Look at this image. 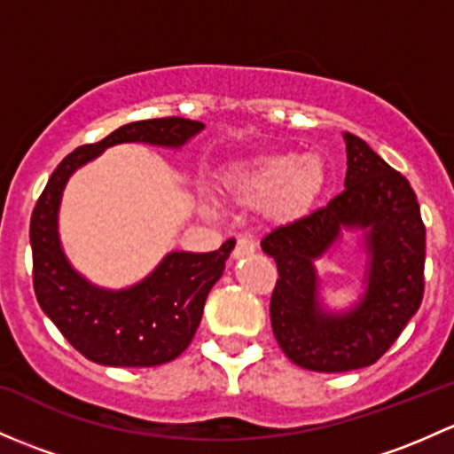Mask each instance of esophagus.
<instances>
[{"mask_svg":"<svg viewBox=\"0 0 454 454\" xmlns=\"http://www.w3.org/2000/svg\"><path fill=\"white\" fill-rule=\"evenodd\" d=\"M254 250H256V246L250 237H239L235 243V250H232V256H235V259H241V256L252 254Z\"/></svg>","mask_w":454,"mask_h":454,"instance_id":"esophagus-1","label":"esophagus"}]
</instances>
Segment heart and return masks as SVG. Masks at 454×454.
<instances>
[{"label": "heart", "instance_id": "b5f03b06", "mask_svg": "<svg viewBox=\"0 0 454 454\" xmlns=\"http://www.w3.org/2000/svg\"><path fill=\"white\" fill-rule=\"evenodd\" d=\"M326 184V167L319 156L274 154L250 165H237L223 176V187L241 202H270L280 219L302 217Z\"/></svg>", "mask_w": 454, "mask_h": 454}]
</instances>
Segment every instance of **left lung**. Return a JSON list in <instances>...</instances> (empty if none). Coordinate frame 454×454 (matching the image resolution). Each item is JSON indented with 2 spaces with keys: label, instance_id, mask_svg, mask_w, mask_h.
Masks as SVG:
<instances>
[{
  "label": "left lung",
  "instance_id": "8db88e82",
  "mask_svg": "<svg viewBox=\"0 0 454 454\" xmlns=\"http://www.w3.org/2000/svg\"><path fill=\"white\" fill-rule=\"evenodd\" d=\"M346 189L326 207L274 228L261 241L274 256L271 331L295 365L313 372L367 367L389 350L424 295L427 228L411 184L364 139L346 132ZM341 227H365L371 252L368 289L352 312L331 316L317 302L315 258Z\"/></svg>",
  "mask_w": 454,
  "mask_h": 454
}]
</instances>
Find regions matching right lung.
<instances>
[{
	"instance_id": "obj_1",
	"label": "right lung",
	"mask_w": 454,
	"mask_h": 454,
	"mask_svg": "<svg viewBox=\"0 0 454 454\" xmlns=\"http://www.w3.org/2000/svg\"><path fill=\"white\" fill-rule=\"evenodd\" d=\"M202 123L184 117L132 121L102 141L75 147L54 169L30 219L32 283L41 309L63 337L93 364L152 367L174 361L193 340L208 291L222 276L235 243L193 254L171 252L130 289L106 291L87 283L65 259L59 241V204L69 176L117 143L180 147Z\"/></svg>"
}]
</instances>
